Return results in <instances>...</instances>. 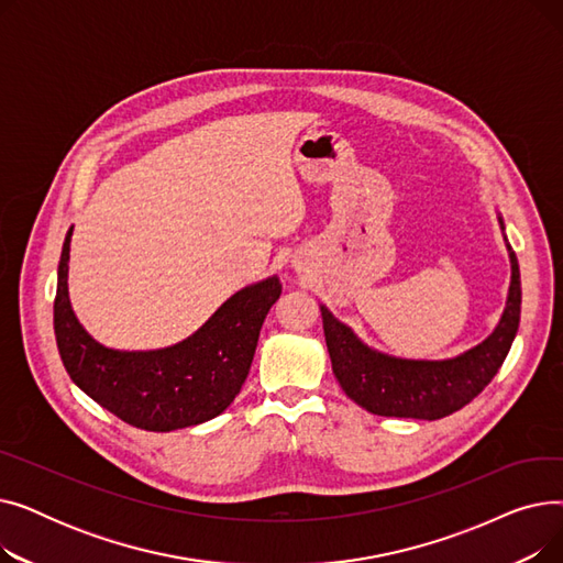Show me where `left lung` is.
Listing matches in <instances>:
<instances>
[{
	"instance_id": "1",
	"label": "left lung",
	"mask_w": 563,
	"mask_h": 563,
	"mask_svg": "<svg viewBox=\"0 0 563 563\" xmlns=\"http://www.w3.org/2000/svg\"><path fill=\"white\" fill-rule=\"evenodd\" d=\"M499 228L505 221L497 214ZM507 242V234H505ZM511 283L493 333L454 358H397L365 344L327 306H319L333 374L349 399L383 418L440 420L475 399L505 363L520 323V269L507 242Z\"/></svg>"
}]
</instances>
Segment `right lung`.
Instances as JSON below:
<instances>
[{
	"mask_svg": "<svg viewBox=\"0 0 563 563\" xmlns=\"http://www.w3.org/2000/svg\"><path fill=\"white\" fill-rule=\"evenodd\" d=\"M70 236L73 228L58 262L54 333L75 386L145 431H175L221 416L249 376L262 321L283 291L278 276L234 291L183 342L155 351H118L88 335L73 310Z\"/></svg>",
	"mask_w": 563,
	"mask_h": 563,
	"instance_id": "right-lung-1",
	"label": "right lung"
}]
</instances>
